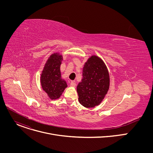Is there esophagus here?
Segmentation results:
<instances>
[{
	"label": "esophagus",
	"mask_w": 153,
	"mask_h": 153,
	"mask_svg": "<svg viewBox=\"0 0 153 153\" xmlns=\"http://www.w3.org/2000/svg\"><path fill=\"white\" fill-rule=\"evenodd\" d=\"M76 83H75L74 82L71 81V83H70V86H73V87H74V86H76Z\"/></svg>",
	"instance_id": "34e87169"
}]
</instances>
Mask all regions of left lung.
Returning a JSON list of instances; mask_svg holds the SVG:
<instances>
[{
	"mask_svg": "<svg viewBox=\"0 0 153 153\" xmlns=\"http://www.w3.org/2000/svg\"><path fill=\"white\" fill-rule=\"evenodd\" d=\"M110 86V77L103 61L96 56L85 63L83 78L77 86L80 103L86 108L98 105L103 99Z\"/></svg>",
	"mask_w": 153,
	"mask_h": 153,
	"instance_id": "left-lung-1",
	"label": "left lung"
}]
</instances>
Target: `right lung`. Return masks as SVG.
Returning a JSON list of instances; mask_svg holds the SVG:
<instances>
[{
	"mask_svg": "<svg viewBox=\"0 0 153 153\" xmlns=\"http://www.w3.org/2000/svg\"><path fill=\"white\" fill-rule=\"evenodd\" d=\"M62 56L59 54H52L47 60L41 75V85L43 90L51 99H58L65 88L67 83L61 78L60 66Z\"/></svg>",
	"mask_w": 153,
	"mask_h": 153,
	"instance_id": "right-lung-1",
	"label": "right lung"
}]
</instances>
